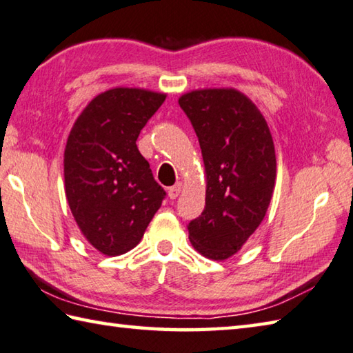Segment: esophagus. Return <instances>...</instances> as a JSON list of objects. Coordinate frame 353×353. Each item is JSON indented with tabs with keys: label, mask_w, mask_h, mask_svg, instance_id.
I'll list each match as a JSON object with an SVG mask.
<instances>
[{
	"label": "esophagus",
	"mask_w": 353,
	"mask_h": 353,
	"mask_svg": "<svg viewBox=\"0 0 353 353\" xmlns=\"http://www.w3.org/2000/svg\"><path fill=\"white\" fill-rule=\"evenodd\" d=\"M181 190H183V183H176L175 185H172V188L169 189L170 199H175L179 194H181Z\"/></svg>",
	"instance_id": "1"
}]
</instances>
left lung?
Returning a JSON list of instances; mask_svg holds the SVG:
<instances>
[{
  "instance_id": "obj_1",
  "label": "left lung",
  "mask_w": 353,
  "mask_h": 353,
  "mask_svg": "<svg viewBox=\"0 0 353 353\" xmlns=\"http://www.w3.org/2000/svg\"><path fill=\"white\" fill-rule=\"evenodd\" d=\"M178 103L195 129L205 176V205L189 223V239L203 256L224 261L241 250L269 209L274 139L255 103L234 88L190 90Z\"/></svg>"
}]
</instances>
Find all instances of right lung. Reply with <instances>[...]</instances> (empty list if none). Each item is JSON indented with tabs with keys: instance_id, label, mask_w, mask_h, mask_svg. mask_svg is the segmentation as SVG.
Returning <instances> with one entry per match:
<instances>
[{
	"instance_id": "1",
	"label": "right lung",
	"mask_w": 353,
	"mask_h": 353,
	"mask_svg": "<svg viewBox=\"0 0 353 353\" xmlns=\"http://www.w3.org/2000/svg\"><path fill=\"white\" fill-rule=\"evenodd\" d=\"M165 94L114 88L98 94L73 123L64 149V189L73 219L103 255L141 241L165 192L137 148L139 132Z\"/></svg>"
}]
</instances>
